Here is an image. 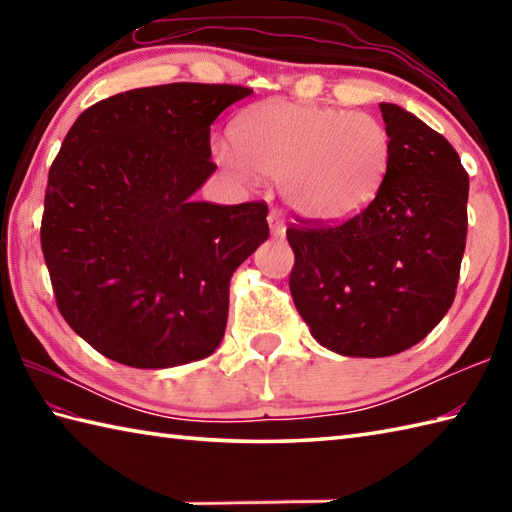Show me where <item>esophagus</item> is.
Returning a JSON list of instances; mask_svg holds the SVG:
<instances>
[{
  "mask_svg": "<svg viewBox=\"0 0 512 512\" xmlns=\"http://www.w3.org/2000/svg\"><path fill=\"white\" fill-rule=\"evenodd\" d=\"M268 224H270V233H273V237H284L286 235V224H284V217H281V213H277V211L270 213Z\"/></svg>",
  "mask_w": 512,
  "mask_h": 512,
  "instance_id": "esophagus-1",
  "label": "esophagus"
}]
</instances>
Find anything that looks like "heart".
I'll list each match as a JSON object with an SVG mask.
<instances>
[{
	"instance_id": "obj_1",
	"label": "heart",
	"mask_w": 512,
	"mask_h": 512,
	"mask_svg": "<svg viewBox=\"0 0 512 512\" xmlns=\"http://www.w3.org/2000/svg\"><path fill=\"white\" fill-rule=\"evenodd\" d=\"M231 134L235 149L215 143V160L279 180L288 209L321 226L361 217L383 191L394 154L378 118L328 105L259 103L235 118Z\"/></svg>"
}]
</instances>
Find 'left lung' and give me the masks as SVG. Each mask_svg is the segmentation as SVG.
Returning a JSON list of instances; mask_svg holds the SVG:
<instances>
[{
  "label": "left lung",
  "instance_id": "1",
  "mask_svg": "<svg viewBox=\"0 0 512 512\" xmlns=\"http://www.w3.org/2000/svg\"><path fill=\"white\" fill-rule=\"evenodd\" d=\"M380 112L394 154L376 202L347 224L286 231L301 319L319 345L354 358L405 352L444 319L469 224L458 151L400 105Z\"/></svg>",
  "mask_w": 512,
  "mask_h": 512
}]
</instances>
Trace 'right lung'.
Here are the masks:
<instances>
[{"instance_id":"1","label":"right lung","mask_w":512,"mask_h":512,"mask_svg":"<svg viewBox=\"0 0 512 512\" xmlns=\"http://www.w3.org/2000/svg\"><path fill=\"white\" fill-rule=\"evenodd\" d=\"M253 94L169 83L88 107L48 173L41 250L59 312L96 352L138 369L211 356L235 268L268 239L266 202L193 195L217 169L211 125Z\"/></svg>"}]
</instances>
